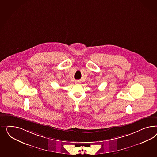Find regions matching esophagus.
Returning <instances> with one entry per match:
<instances>
[{
    "label": "esophagus",
    "instance_id": "34e87169",
    "mask_svg": "<svg viewBox=\"0 0 157 157\" xmlns=\"http://www.w3.org/2000/svg\"><path fill=\"white\" fill-rule=\"evenodd\" d=\"M75 83H76V84H79V81H76V82H75Z\"/></svg>",
    "mask_w": 157,
    "mask_h": 157
}]
</instances>
